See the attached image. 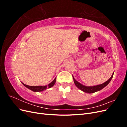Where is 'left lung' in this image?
<instances>
[{
	"instance_id": "obj_1",
	"label": "left lung",
	"mask_w": 127,
	"mask_h": 127,
	"mask_svg": "<svg viewBox=\"0 0 127 127\" xmlns=\"http://www.w3.org/2000/svg\"><path fill=\"white\" fill-rule=\"evenodd\" d=\"M113 74H114V72L112 74V76H111V77L105 83H104L102 84H99V85L93 86H86L84 85H83V84H80V83L77 81L73 76H72V77H73V79H74V82L77 87L79 88V89L81 91L85 92V93H86L90 94V93H95V92H96L100 91L102 89H103L104 87H105L106 86L108 85L109 83L110 82L111 80L112 79V78L113 77Z\"/></svg>"
}]
</instances>
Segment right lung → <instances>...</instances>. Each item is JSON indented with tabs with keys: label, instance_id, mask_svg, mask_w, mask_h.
I'll return each instance as SVG.
<instances>
[{
	"label": "right lung",
	"instance_id": "right-lung-1",
	"mask_svg": "<svg viewBox=\"0 0 127 127\" xmlns=\"http://www.w3.org/2000/svg\"><path fill=\"white\" fill-rule=\"evenodd\" d=\"M56 82V77L54 79V80H53V81L50 83V84H49L48 85H45V86H29V85H27L26 84H24L23 83H22L23 84V85L24 86H25L26 87H27L29 89H30V90H31L33 92H42V91H43L44 90H45L47 88H51L52 87L53 85H55V83Z\"/></svg>",
	"mask_w": 127,
	"mask_h": 127
}]
</instances>
